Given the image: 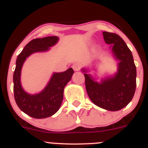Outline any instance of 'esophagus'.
Masks as SVG:
<instances>
[{"label": "esophagus", "mask_w": 148, "mask_h": 148, "mask_svg": "<svg viewBox=\"0 0 148 148\" xmlns=\"http://www.w3.org/2000/svg\"><path fill=\"white\" fill-rule=\"evenodd\" d=\"M72 68L75 71H78L79 69H80V64L79 63H75L72 66Z\"/></svg>", "instance_id": "1"}]
</instances>
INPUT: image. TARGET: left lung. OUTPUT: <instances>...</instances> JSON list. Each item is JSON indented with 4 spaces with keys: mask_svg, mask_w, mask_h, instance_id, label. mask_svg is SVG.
I'll list each match as a JSON object with an SVG mask.
<instances>
[{
    "mask_svg": "<svg viewBox=\"0 0 148 148\" xmlns=\"http://www.w3.org/2000/svg\"><path fill=\"white\" fill-rule=\"evenodd\" d=\"M104 40L112 45V53L118 60V69L113 75L96 81L89 70L82 69L85 77L86 90L95 105L105 110L117 111L130 103L136 86V68L132 53L120 36L113 33L103 32Z\"/></svg>",
    "mask_w": 148,
    "mask_h": 148,
    "instance_id": "8db88e82",
    "label": "left lung"
}]
</instances>
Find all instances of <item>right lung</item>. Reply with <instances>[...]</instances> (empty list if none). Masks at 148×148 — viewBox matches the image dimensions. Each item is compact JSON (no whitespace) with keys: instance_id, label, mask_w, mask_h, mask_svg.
<instances>
[{"instance_id":"add662e5","label":"right lung","mask_w":148,"mask_h":148,"mask_svg":"<svg viewBox=\"0 0 148 148\" xmlns=\"http://www.w3.org/2000/svg\"><path fill=\"white\" fill-rule=\"evenodd\" d=\"M59 41L57 36H49L32 40L25 46L16 58L13 75L14 94L16 105L26 114L36 119L49 117L60 108L66 85L71 79L74 71L72 68L62 73H54L47 86L38 94L25 92L21 84V71L23 64L31 54L47 52Z\"/></svg>"}]
</instances>
